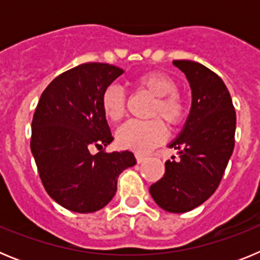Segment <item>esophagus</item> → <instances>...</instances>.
I'll return each mask as SVG.
<instances>
[{
	"mask_svg": "<svg viewBox=\"0 0 260 260\" xmlns=\"http://www.w3.org/2000/svg\"><path fill=\"white\" fill-rule=\"evenodd\" d=\"M135 158H137L138 164H142L146 160V156H143L142 153H135Z\"/></svg>",
	"mask_w": 260,
	"mask_h": 260,
	"instance_id": "34e87169",
	"label": "esophagus"
}]
</instances>
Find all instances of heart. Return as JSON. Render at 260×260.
<instances>
[{"mask_svg": "<svg viewBox=\"0 0 260 260\" xmlns=\"http://www.w3.org/2000/svg\"><path fill=\"white\" fill-rule=\"evenodd\" d=\"M135 86L152 95L155 103L151 108V117H161L171 127H177L185 121L186 104L177 92V84L171 77L150 71L135 79ZM102 107L104 114L110 121H119L125 114L126 96L123 89L117 84H110L102 96ZM167 137V128L161 119L148 121L132 119L117 130V143L126 150L138 153H146L158 146Z\"/></svg>", "mask_w": 260, "mask_h": 260, "instance_id": "obj_1", "label": "heart"}]
</instances>
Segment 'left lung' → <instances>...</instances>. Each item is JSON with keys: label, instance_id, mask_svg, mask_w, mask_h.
<instances>
[{"label": "left lung", "instance_id": "8db88e82", "mask_svg": "<svg viewBox=\"0 0 260 260\" xmlns=\"http://www.w3.org/2000/svg\"><path fill=\"white\" fill-rule=\"evenodd\" d=\"M191 88V108L180 135L169 144L178 158L165 162L151 185L158 207L172 213L194 210L216 191L234 148L236 110L221 78L199 62L177 59Z\"/></svg>", "mask_w": 260, "mask_h": 260}]
</instances>
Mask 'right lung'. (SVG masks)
<instances>
[{"mask_svg": "<svg viewBox=\"0 0 260 260\" xmlns=\"http://www.w3.org/2000/svg\"><path fill=\"white\" fill-rule=\"evenodd\" d=\"M122 73L109 63H82L54 78L36 107L31 151L39 176L50 198L73 212L105 207L119 174L137 164L130 151H104L113 137L102 96ZM93 145L101 150L95 155L89 152Z\"/></svg>", "mask_w": 260, "mask_h": 260, "instance_id": "add662e5", "label": "right lung"}]
</instances>
